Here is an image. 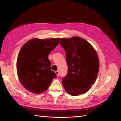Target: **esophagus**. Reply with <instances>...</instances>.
<instances>
[{
  "label": "esophagus",
  "mask_w": 121,
  "mask_h": 121,
  "mask_svg": "<svg viewBox=\"0 0 121 121\" xmlns=\"http://www.w3.org/2000/svg\"><path fill=\"white\" fill-rule=\"evenodd\" d=\"M55 73H56V76H59V71H56V72H55Z\"/></svg>",
  "instance_id": "esophagus-1"
}]
</instances>
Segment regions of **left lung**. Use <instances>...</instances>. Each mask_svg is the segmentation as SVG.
Instances as JSON below:
<instances>
[{"mask_svg": "<svg viewBox=\"0 0 121 121\" xmlns=\"http://www.w3.org/2000/svg\"><path fill=\"white\" fill-rule=\"evenodd\" d=\"M60 43L66 52L67 75L62 83L71 96L85 94L95 83L99 69L96 51L89 42L80 37L61 38Z\"/></svg>", "mask_w": 121, "mask_h": 121, "instance_id": "left-lung-1", "label": "left lung"}]
</instances>
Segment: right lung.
<instances>
[{
    "label": "right lung",
    "instance_id": "add662e5",
    "mask_svg": "<svg viewBox=\"0 0 121 121\" xmlns=\"http://www.w3.org/2000/svg\"><path fill=\"white\" fill-rule=\"evenodd\" d=\"M60 38H33L23 45L18 55L17 70L22 85L28 91L40 94L49 87L56 74L50 69L48 55Z\"/></svg>",
    "mask_w": 121,
    "mask_h": 121
}]
</instances>
